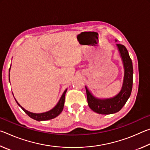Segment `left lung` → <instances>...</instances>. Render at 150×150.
Instances as JSON below:
<instances>
[{
    "label": "left lung",
    "mask_w": 150,
    "mask_h": 150,
    "mask_svg": "<svg viewBox=\"0 0 150 150\" xmlns=\"http://www.w3.org/2000/svg\"><path fill=\"white\" fill-rule=\"evenodd\" d=\"M117 42V40H115ZM123 63L124 75L122 86L120 92L115 96L100 98L94 96L85 86L87 102L91 110L100 115H110L120 111L131 95L133 84V66L132 59L126 47L116 44Z\"/></svg>",
    "instance_id": "1"
}]
</instances>
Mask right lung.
<instances>
[{
	"label": "right lung",
	"instance_id": "obj_1",
	"mask_svg": "<svg viewBox=\"0 0 150 150\" xmlns=\"http://www.w3.org/2000/svg\"><path fill=\"white\" fill-rule=\"evenodd\" d=\"M11 67H10L9 69V81H10V70H11ZM67 88H66L65 91L62 94V96H61L59 100L58 101L57 105H55L54 108L51 109V110L49 111L45 112H42V113H34V112H31L30 111H28L27 110H26V109L22 107V106L20 105L18 103V101L16 100V98H14V99L16 100V103L21 108L22 110L25 112V113L27 114L30 118H32L34 119V120H35L37 121L48 120H51V119H53L55 117H57V116L58 115H59L60 113L62 112L63 109V106H64L65 96L66 92H67Z\"/></svg>",
	"mask_w": 150,
	"mask_h": 150
}]
</instances>
